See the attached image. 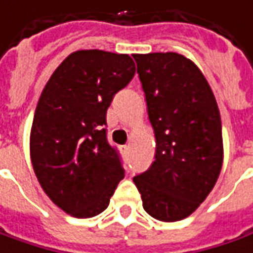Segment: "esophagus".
Here are the masks:
<instances>
[{"label":"esophagus","mask_w":253,"mask_h":253,"mask_svg":"<svg viewBox=\"0 0 253 253\" xmlns=\"http://www.w3.org/2000/svg\"><path fill=\"white\" fill-rule=\"evenodd\" d=\"M120 151H122L125 155H127V154H128V151H130V147H128V145H122V147H120Z\"/></svg>","instance_id":"1"}]
</instances>
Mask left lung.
Here are the masks:
<instances>
[{
	"mask_svg": "<svg viewBox=\"0 0 253 253\" xmlns=\"http://www.w3.org/2000/svg\"><path fill=\"white\" fill-rule=\"evenodd\" d=\"M155 161L134 177L145 212L161 221L183 220L217 181L223 165L220 112L198 66L176 52L134 54Z\"/></svg>",
	"mask_w": 253,
	"mask_h": 253,
	"instance_id": "obj_1",
	"label": "left lung"
}]
</instances>
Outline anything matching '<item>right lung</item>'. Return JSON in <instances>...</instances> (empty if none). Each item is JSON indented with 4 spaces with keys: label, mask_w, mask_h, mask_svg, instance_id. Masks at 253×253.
<instances>
[{
    "label": "right lung",
    "mask_w": 253,
    "mask_h": 253,
    "mask_svg": "<svg viewBox=\"0 0 253 253\" xmlns=\"http://www.w3.org/2000/svg\"><path fill=\"white\" fill-rule=\"evenodd\" d=\"M127 54L82 49L49 77L36 108L30 158L41 188L63 212L94 217L109 205L125 170L106 140V111L131 82Z\"/></svg>",
    "instance_id": "right-lung-1"
}]
</instances>
